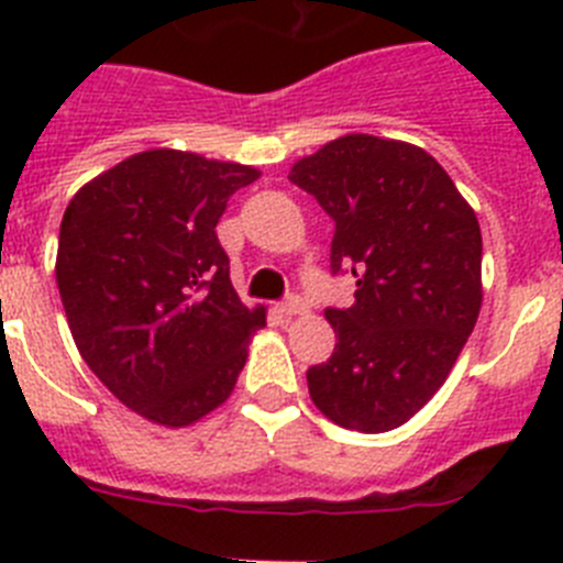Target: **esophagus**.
I'll return each mask as SVG.
<instances>
[{"instance_id": "1", "label": "esophagus", "mask_w": 563, "mask_h": 563, "mask_svg": "<svg viewBox=\"0 0 563 563\" xmlns=\"http://www.w3.org/2000/svg\"><path fill=\"white\" fill-rule=\"evenodd\" d=\"M278 312H282V316H305L307 305L298 296H290V298H285L282 305H278Z\"/></svg>"}]
</instances>
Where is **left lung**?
<instances>
[{
  "mask_svg": "<svg viewBox=\"0 0 563 563\" xmlns=\"http://www.w3.org/2000/svg\"><path fill=\"white\" fill-rule=\"evenodd\" d=\"M335 222L332 273L355 305L327 310L335 352L307 369L335 426L383 434L437 395L482 307V233L445 168L402 141L343 134L290 168Z\"/></svg>",
  "mask_w": 563,
  "mask_h": 563,
  "instance_id": "left-lung-1",
  "label": "left lung"
}]
</instances>
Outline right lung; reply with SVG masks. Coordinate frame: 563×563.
<instances>
[{
    "label": "right lung",
    "mask_w": 563,
    "mask_h": 563,
    "mask_svg": "<svg viewBox=\"0 0 563 563\" xmlns=\"http://www.w3.org/2000/svg\"><path fill=\"white\" fill-rule=\"evenodd\" d=\"M256 168L152 148L69 200L56 282L87 366L123 406L168 429L231 397L265 307L231 285L217 222Z\"/></svg>",
    "instance_id": "add662e5"
}]
</instances>
